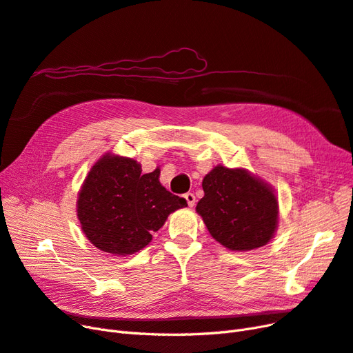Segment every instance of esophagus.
<instances>
[{
	"mask_svg": "<svg viewBox=\"0 0 353 353\" xmlns=\"http://www.w3.org/2000/svg\"><path fill=\"white\" fill-rule=\"evenodd\" d=\"M184 197H185V200H187V203H188V206H194L196 196H194L193 193H187V194H184Z\"/></svg>",
	"mask_w": 353,
	"mask_h": 353,
	"instance_id": "34e87169",
	"label": "esophagus"
}]
</instances>
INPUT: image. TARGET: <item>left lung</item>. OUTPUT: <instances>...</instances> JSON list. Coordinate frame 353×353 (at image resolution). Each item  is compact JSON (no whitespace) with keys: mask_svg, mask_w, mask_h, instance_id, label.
<instances>
[{"mask_svg":"<svg viewBox=\"0 0 353 353\" xmlns=\"http://www.w3.org/2000/svg\"><path fill=\"white\" fill-rule=\"evenodd\" d=\"M196 210L210 236L227 249L262 248L279 225V200L271 185L245 169L215 166L203 178Z\"/></svg>","mask_w":353,"mask_h":353,"instance_id":"obj_1","label":"left lung"}]
</instances>
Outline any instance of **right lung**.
Segmentation results:
<instances>
[{"label":"right lung","mask_w":353,"mask_h":353,"mask_svg":"<svg viewBox=\"0 0 353 353\" xmlns=\"http://www.w3.org/2000/svg\"><path fill=\"white\" fill-rule=\"evenodd\" d=\"M160 169L141 174L134 159L104 154L85 178L78 194L81 228L95 248L117 256L132 254L152 241L169 213L187 201L159 181Z\"/></svg>","instance_id":"right-lung-1"}]
</instances>
